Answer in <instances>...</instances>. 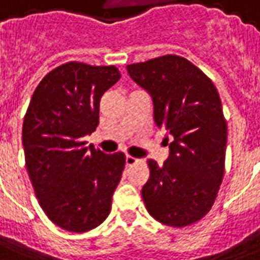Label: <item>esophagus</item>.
Returning <instances> with one entry per match:
<instances>
[{
	"mask_svg": "<svg viewBox=\"0 0 260 260\" xmlns=\"http://www.w3.org/2000/svg\"><path fill=\"white\" fill-rule=\"evenodd\" d=\"M139 161L136 157H132V156H126V158H125V164L128 166V167H131V166H134V164H136Z\"/></svg>",
	"mask_w": 260,
	"mask_h": 260,
	"instance_id": "34e87169",
	"label": "esophagus"
}]
</instances>
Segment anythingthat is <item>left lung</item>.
Returning <instances> with one entry per match:
<instances>
[{"instance_id": "left-lung-1", "label": "left lung", "mask_w": 260, "mask_h": 260, "mask_svg": "<svg viewBox=\"0 0 260 260\" xmlns=\"http://www.w3.org/2000/svg\"><path fill=\"white\" fill-rule=\"evenodd\" d=\"M126 69L150 93L154 122L174 136L161 167L147 160L145 206L164 225H191L212 209L223 181L227 122L217 89L196 65L174 54Z\"/></svg>"}]
</instances>
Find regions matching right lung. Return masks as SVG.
<instances>
[{
  "label": "right lung",
  "mask_w": 260,
  "mask_h": 260,
  "mask_svg": "<svg viewBox=\"0 0 260 260\" xmlns=\"http://www.w3.org/2000/svg\"><path fill=\"white\" fill-rule=\"evenodd\" d=\"M119 78L114 65H59L39 83L23 118L22 143L35 193L47 217L71 233H86L107 218L124 171V153L106 154L83 141L99 125L104 91Z\"/></svg>",
  "instance_id": "add662e5"
}]
</instances>
